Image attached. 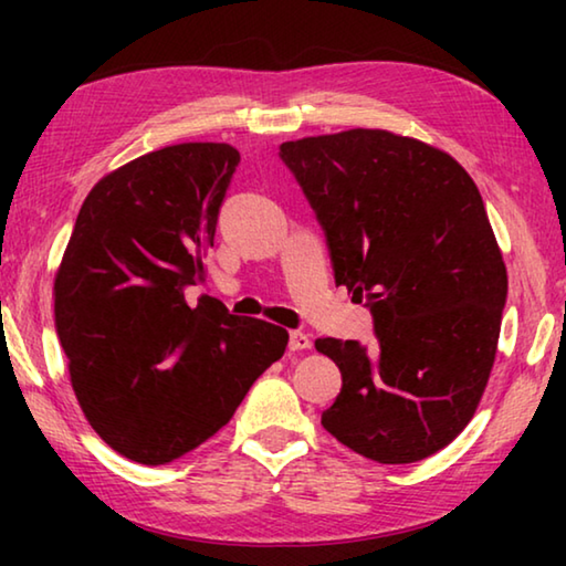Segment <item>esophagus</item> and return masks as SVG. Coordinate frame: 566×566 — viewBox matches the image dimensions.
Wrapping results in <instances>:
<instances>
[{"label": "esophagus", "mask_w": 566, "mask_h": 566, "mask_svg": "<svg viewBox=\"0 0 566 566\" xmlns=\"http://www.w3.org/2000/svg\"><path fill=\"white\" fill-rule=\"evenodd\" d=\"M304 349H312L310 334L290 332V352H304Z\"/></svg>", "instance_id": "esophagus-1"}]
</instances>
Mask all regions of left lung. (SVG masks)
<instances>
[{
    "mask_svg": "<svg viewBox=\"0 0 566 566\" xmlns=\"http://www.w3.org/2000/svg\"><path fill=\"white\" fill-rule=\"evenodd\" d=\"M327 239L334 282L369 306L375 347L317 339L342 371L322 427L379 464L439 452L490 379L506 270L472 177L424 142L349 129L284 142Z\"/></svg>",
    "mask_w": 566,
    "mask_h": 566,
    "instance_id": "8db88e82",
    "label": "left lung"
}]
</instances>
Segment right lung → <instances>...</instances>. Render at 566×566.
<instances>
[{"instance_id": "add662e5", "label": "right lung", "mask_w": 566, "mask_h": 566, "mask_svg": "<svg viewBox=\"0 0 566 566\" xmlns=\"http://www.w3.org/2000/svg\"><path fill=\"white\" fill-rule=\"evenodd\" d=\"M239 151L187 142L129 161L84 199L54 280V327L84 417L159 467L222 429L290 334L185 300L205 282Z\"/></svg>"}]
</instances>
